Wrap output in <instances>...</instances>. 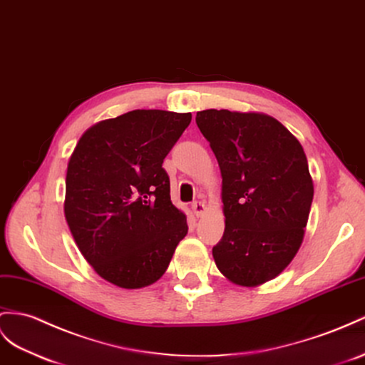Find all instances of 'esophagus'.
<instances>
[{
	"instance_id": "1",
	"label": "esophagus",
	"mask_w": 365,
	"mask_h": 365,
	"mask_svg": "<svg viewBox=\"0 0 365 365\" xmlns=\"http://www.w3.org/2000/svg\"><path fill=\"white\" fill-rule=\"evenodd\" d=\"M191 210H192V212H194V216H195V217H200V216H203L205 211H207V208H205V205H203L202 202H194V203L191 205Z\"/></svg>"
}]
</instances>
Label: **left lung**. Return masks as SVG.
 Returning a JSON list of instances; mask_svg holds the SVG:
<instances>
[{
  "mask_svg": "<svg viewBox=\"0 0 365 365\" xmlns=\"http://www.w3.org/2000/svg\"><path fill=\"white\" fill-rule=\"evenodd\" d=\"M195 123L222 175L225 231L212 248L214 262L232 284L262 285L302 245L314 194L304 148L262 112L207 109Z\"/></svg>",
  "mask_w": 365,
  "mask_h": 365,
  "instance_id": "1",
  "label": "left lung"
}]
</instances>
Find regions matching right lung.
<instances>
[{
  "instance_id": "add662e5",
  "label": "right lung",
  "mask_w": 365,
  "mask_h": 365,
  "mask_svg": "<svg viewBox=\"0 0 365 365\" xmlns=\"http://www.w3.org/2000/svg\"><path fill=\"white\" fill-rule=\"evenodd\" d=\"M191 112L135 109L80 137L66 173L64 217L96 273L135 289L157 282L188 232L162 163Z\"/></svg>"
}]
</instances>
